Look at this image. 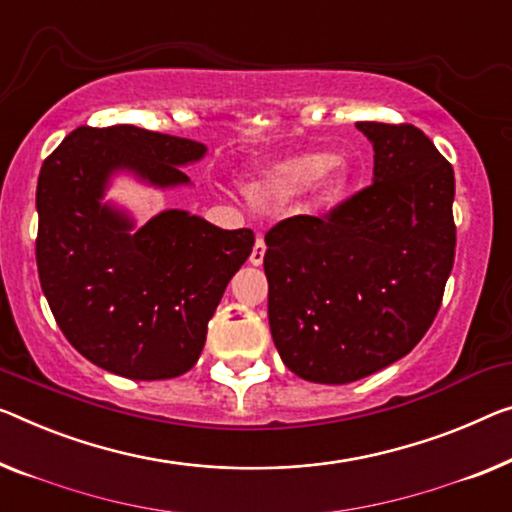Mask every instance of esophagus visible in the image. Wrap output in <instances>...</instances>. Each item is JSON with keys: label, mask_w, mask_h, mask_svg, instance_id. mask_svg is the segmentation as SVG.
Returning <instances> with one entry per match:
<instances>
[{"label": "esophagus", "mask_w": 512, "mask_h": 512, "mask_svg": "<svg viewBox=\"0 0 512 512\" xmlns=\"http://www.w3.org/2000/svg\"><path fill=\"white\" fill-rule=\"evenodd\" d=\"M264 253H266V243H264L262 236H257V241H255V246H253V253H250V264H253V266L262 264L264 262Z\"/></svg>", "instance_id": "1"}]
</instances>
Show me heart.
I'll return each instance as SVG.
<instances>
[{"label":"heart","instance_id":"b5f03b06","mask_svg":"<svg viewBox=\"0 0 512 512\" xmlns=\"http://www.w3.org/2000/svg\"><path fill=\"white\" fill-rule=\"evenodd\" d=\"M349 183V167L326 151H301L253 167L243 179V190L257 202H285L308 188L317 200H333Z\"/></svg>","mask_w":512,"mask_h":512}]
</instances>
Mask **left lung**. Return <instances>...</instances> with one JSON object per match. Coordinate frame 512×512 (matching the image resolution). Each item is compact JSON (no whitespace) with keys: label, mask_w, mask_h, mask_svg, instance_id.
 <instances>
[{"label":"left lung","mask_w":512,"mask_h":512,"mask_svg":"<svg viewBox=\"0 0 512 512\" xmlns=\"http://www.w3.org/2000/svg\"><path fill=\"white\" fill-rule=\"evenodd\" d=\"M356 128L375 149L370 186L264 236L273 342L315 384H349L407 356L437 317L455 259L451 163L411 124Z\"/></svg>","instance_id":"obj_1"}]
</instances>
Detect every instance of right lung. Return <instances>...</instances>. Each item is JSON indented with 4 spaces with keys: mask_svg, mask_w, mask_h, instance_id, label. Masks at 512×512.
<instances>
[{
    "mask_svg": "<svg viewBox=\"0 0 512 512\" xmlns=\"http://www.w3.org/2000/svg\"><path fill=\"white\" fill-rule=\"evenodd\" d=\"M207 147L186 137L119 124L80 126L38 174L36 266L61 333L114 375L154 381L188 372L227 282L253 253V230H220L170 209L133 230L103 204L117 170L158 188L190 179L181 165Z\"/></svg>",
    "mask_w": 512,
    "mask_h": 512,
    "instance_id": "add662e5",
    "label": "right lung"
}]
</instances>
